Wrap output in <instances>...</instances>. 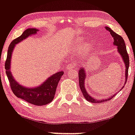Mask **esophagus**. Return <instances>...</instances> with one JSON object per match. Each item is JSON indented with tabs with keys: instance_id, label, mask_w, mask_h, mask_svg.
Wrapping results in <instances>:
<instances>
[{
	"instance_id": "1",
	"label": "esophagus",
	"mask_w": 135,
	"mask_h": 135,
	"mask_svg": "<svg viewBox=\"0 0 135 135\" xmlns=\"http://www.w3.org/2000/svg\"><path fill=\"white\" fill-rule=\"evenodd\" d=\"M75 65H74V63L72 62H70L68 63L67 66H66V69H67L68 70H70V69H74V68H75Z\"/></svg>"
}]
</instances>
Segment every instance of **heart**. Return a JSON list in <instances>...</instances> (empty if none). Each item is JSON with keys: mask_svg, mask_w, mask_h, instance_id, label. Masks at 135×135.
Segmentation results:
<instances>
[{"mask_svg": "<svg viewBox=\"0 0 135 135\" xmlns=\"http://www.w3.org/2000/svg\"><path fill=\"white\" fill-rule=\"evenodd\" d=\"M78 41H80V40H78ZM83 48L84 49H88V48H89V46H88V44L87 45H85V46L83 47Z\"/></svg>", "mask_w": 135, "mask_h": 135, "instance_id": "1", "label": "heart"}]
</instances>
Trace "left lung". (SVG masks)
Segmentation results:
<instances>
[{"label": "left lung", "instance_id": "8db88e82", "mask_svg": "<svg viewBox=\"0 0 135 135\" xmlns=\"http://www.w3.org/2000/svg\"><path fill=\"white\" fill-rule=\"evenodd\" d=\"M105 28L110 33V35H112V37L114 38V46H117V52H119V55H120L122 59V61H123L124 63L125 66V83L124 84L123 86L121 88V89L124 87L125 84L126 83L127 79H128V68H129V56L128 54L127 53L126 51V45H125L124 41L122 38L121 36L117 34L116 33L113 31L110 28L108 27H105ZM86 75H87V72H86V70L83 66H81L79 70V86L80 89H81L82 93H83L84 97L86 99V100H88V102H91V103H103L108 100H110V99H112V98H114L115 96V94L117 93H115L112 94V96L108 98H104V99H100V100H98V99L94 98V97H92L87 92V90L86 89V87H85V80L86 78Z\"/></svg>", "mask_w": 135, "mask_h": 135}]
</instances>
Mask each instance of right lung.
Returning <instances> with one entry per match:
<instances>
[{"label": "right lung", "mask_w": 135, "mask_h": 135, "mask_svg": "<svg viewBox=\"0 0 135 135\" xmlns=\"http://www.w3.org/2000/svg\"><path fill=\"white\" fill-rule=\"evenodd\" d=\"M38 31V29L29 28L25 30L21 35L11 42L7 51L5 69L6 75L9 79L13 93L18 98L23 99L25 101L28 102L31 104L41 106V105L48 104L52 101L55 97L58 84L61 76L64 74V72L60 71L52 74L37 86L27 87V86H22L18 83V82L16 81L14 78L11 70L12 55L16 45L20 42L23 41V40L26 39L28 37L37 34Z\"/></svg>", "instance_id": "add662e5"}]
</instances>
